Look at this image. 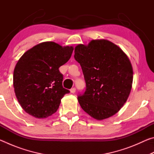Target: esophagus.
I'll return each mask as SVG.
<instances>
[{
	"instance_id": "1",
	"label": "esophagus",
	"mask_w": 154,
	"mask_h": 154,
	"mask_svg": "<svg viewBox=\"0 0 154 154\" xmlns=\"http://www.w3.org/2000/svg\"><path fill=\"white\" fill-rule=\"evenodd\" d=\"M75 92H76V88H71V93L73 94V93H75Z\"/></svg>"
}]
</instances>
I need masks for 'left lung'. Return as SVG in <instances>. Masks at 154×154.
<instances>
[{
  "mask_svg": "<svg viewBox=\"0 0 154 154\" xmlns=\"http://www.w3.org/2000/svg\"><path fill=\"white\" fill-rule=\"evenodd\" d=\"M82 66L85 90L77 96L83 110L98 120L120 110L132 88L133 71L126 54L106 40H93L75 48Z\"/></svg>",
  "mask_w": 154,
  "mask_h": 154,
  "instance_id": "left-lung-1",
  "label": "left lung"
}]
</instances>
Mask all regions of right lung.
<instances>
[{
  "label": "right lung",
  "instance_id": "1",
  "mask_svg": "<svg viewBox=\"0 0 154 154\" xmlns=\"http://www.w3.org/2000/svg\"><path fill=\"white\" fill-rule=\"evenodd\" d=\"M72 47H62L54 42L35 45L23 54L14 72V87L22 109L36 118H45L56 113L64 94L63 75L59 68L69 61Z\"/></svg>",
  "mask_w": 154,
  "mask_h": 154
}]
</instances>
